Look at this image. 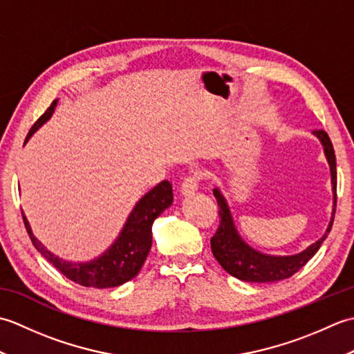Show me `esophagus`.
I'll list each match as a JSON object with an SVG mask.
<instances>
[{
  "label": "esophagus",
  "instance_id": "esophagus-1",
  "mask_svg": "<svg viewBox=\"0 0 354 354\" xmlns=\"http://www.w3.org/2000/svg\"><path fill=\"white\" fill-rule=\"evenodd\" d=\"M198 185H199L198 173H192L190 176H187L184 179L183 187H181V193L184 194V196H192V194L196 193Z\"/></svg>",
  "mask_w": 354,
  "mask_h": 354
}]
</instances>
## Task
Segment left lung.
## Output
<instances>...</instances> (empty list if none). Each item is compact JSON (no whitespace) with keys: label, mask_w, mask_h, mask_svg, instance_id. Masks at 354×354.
I'll list each match as a JSON object with an SVG mask.
<instances>
[{"label":"left lung","mask_w":354,"mask_h":354,"mask_svg":"<svg viewBox=\"0 0 354 354\" xmlns=\"http://www.w3.org/2000/svg\"><path fill=\"white\" fill-rule=\"evenodd\" d=\"M315 137H318L324 153L330 165V173H332V185H333V212L332 219L328 222V227L317 242L306 248L303 252L295 255H269L254 250L248 245L245 240L240 237L236 230L234 221H232L231 212L227 204V199L223 198L219 189H214L213 194L219 207V228L212 237V251L219 265L227 270L232 277L239 278L243 281L251 283H274L284 280V278L292 277L298 272L307 261H309L317 251L321 248L322 242L327 239L330 230L335 221L336 212V156L332 141H330L326 131H313Z\"/></svg>","instance_id":"obj_1"}]
</instances>
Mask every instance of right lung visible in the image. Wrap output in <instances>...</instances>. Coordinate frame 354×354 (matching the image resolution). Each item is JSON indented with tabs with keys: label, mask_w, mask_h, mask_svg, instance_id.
Segmentation results:
<instances>
[{
	"label": "right lung",
	"mask_w": 354,
	"mask_h": 354,
	"mask_svg": "<svg viewBox=\"0 0 354 354\" xmlns=\"http://www.w3.org/2000/svg\"><path fill=\"white\" fill-rule=\"evenodd\" d=\"M57 100L51 103V106L44 112L41 118L32 126L26 142L30 137L39 129V127L51 117ZM173 202L171 184L162 181L153 187L152 190L142 196L137 205L133 207L132 213L127 217L124 227L109 250L104 251L100 257H97L86 263H73L59 259L57 255L51 254L39 240L35 237L30 228L27 217L22 214L28 237L32 240L35 248L47 259L53 266L70 278L71 281L86 288H117L140 272L145 265L147 254L152 246V225L153 221L160 216L165 208H169Z\"/></svg>",
	"instance_id": "add662e5"
}]
</instances>
